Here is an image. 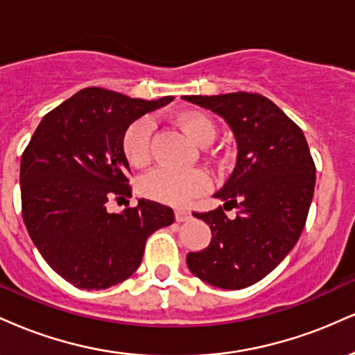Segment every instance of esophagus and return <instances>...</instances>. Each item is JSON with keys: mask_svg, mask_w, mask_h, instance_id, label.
<instances>
[{"mask_svg": "<svg viewBox=\"0 0 355 355\" xmlns=\"http://www.w3.org/2000/svg\"><path fill=\"white\" fill-rule=\"evenodd\" d=\"M175 218H177V222H187V220L191 218V214L189 210L177 209L175 210Z\"/></svg>", "mask_w": 355, "mask_h": 355, "instance_id": "34e87169", "label": "esophagus"}]
</instances>
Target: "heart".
<instances>
[{
	"label": "heart",
	"instance_id": "heart-1",
	"mask_svg": "<svg viewBox=\"0 0 355 355\" xmlns=\"http://www.w3.org/2000/svg\"><path fill=\"white\" fill-rule=\"evenodd\" d=\"M178 125L191 140L198 145H209L217 137V126L214 120L200 112H187L178 115ZM153 123L148 118L135 120L125 130L121 138V148L126 160L137 168H144L152 162ZM210 189V177L203 170H177L157 168L144 175L138 180V191L146 198L166 205L183 207L193 198L200 197Z\"/></svg>",
	"mask_w": 355,
	"mask_h": 355
}]
</instances>
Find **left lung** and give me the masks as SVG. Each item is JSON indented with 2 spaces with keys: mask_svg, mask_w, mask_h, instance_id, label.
<instances>
[{
  "mask_svg": "<svg viewBox=\"0 0 355 355\" xmlns=\"http://www.w3.org/2000/svg\"><path fill=\"white\" fill-rule=\"evenodd\" d=\"M225 118L237 140V166L215 197L223 207L193 214L210 225L211 242L190 252L187 266L203 282L245 288L287 257L305 227L315 164L300 126L259 93L183 96ZM239 209L229 219L225 210Z\"/></svg>",
  "mask_w": 355,
  "mask_h": 355,
  "instance_id": "obj_1",
  "label": "left lung"
}]
</instances>
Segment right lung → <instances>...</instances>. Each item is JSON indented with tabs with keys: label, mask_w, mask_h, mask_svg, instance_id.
I'll return each instance as SVG.
<instances>
[{
	"label": "right lung",
	"mask_w": 355,
	"mask_h": 355,
	"mask_svg": "<svg viewBox=\"0 0 355 355\" xmlns=\"http://www.w3.org/2000/svg\"><path fill=\"white\" fill-rule=\"evenodd\" d=\"M172 100L85 88L46 113L24 148V225L48 266L75 287L101 291L123 282L141 263L146 239L173 223L170 207L144 198L123 214L107 210L112 198L132 197L125 130Z\"/></svg>",
	"instance_id": "add662e5"
}]
</instances>
